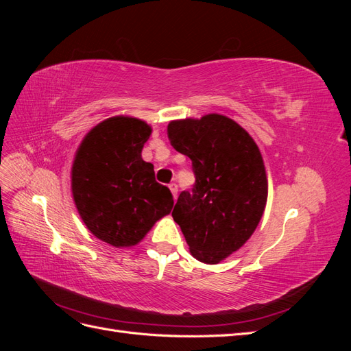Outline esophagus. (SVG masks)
Here are the masks:
<instances>
[{
    "mask_svg": "<svg viewBox=\"0 0 351 351\" xmlns=\"http://www.w3.org/2000/svg\"><path fill=\"white\" fill-rule=\"evenodd\" d=\"M168 187H169V190H171V193H173L174 199H177V192H178V186H177L176 183H171V184H169Z\"/></svg>",
    "mask_w": 351,
    "mask_h": 351,
    "instance_id": "obj_1",
    "label": "esophagus"
}]
</instances>
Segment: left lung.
<instances>
[{
    "instance_id": "obj_1",
    "label": "left lung",
    "mask_w": 351,
    "mask_h": 351,
    "mask_svg": "<svg viewBox=\"0 0 351 351\" xmlns=\"http://www.w3.org/2000/svg\"><path fill=\"white\" fill-rule=\"evenodd\" d=\"M167 132L174 149L192 159L196 177L192 192L180 193L173 218L193 258L219 263L250 239L263 215L268 180L259 147L221 114L169 121Z\"/></svg>"
}]
</instances>
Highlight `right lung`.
<instances>
[{"instance_id":"right-lung-1","label":"right lung","mask_w":351,"mask_h":351,"mask_svg":"<svg viewBox=\"0 0 351 351\" xmlns=\"http://www.w3.org/2000/svg\"><path fill=\"white\" fill-rule=\"evenodd\" d=\"M149 124L134 117L104 120L83 137L71 167V193L84 226L114 247L136 246L174 200L142 159Z\"/></svg>"}]
</instances>
